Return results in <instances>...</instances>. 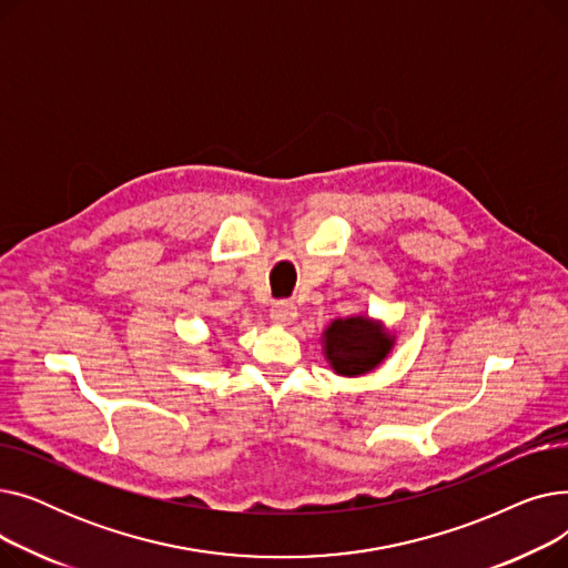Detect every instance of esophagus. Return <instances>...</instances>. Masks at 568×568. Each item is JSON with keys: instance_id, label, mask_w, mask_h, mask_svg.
I'll return each instance as SVG.
<instances>
[{"instance_id": "esophagus-1", "label": "esophagus", "mask_w": 568, "mask_h": 568, "mask_svg": "<svg viewBox=\"0 0 568 568\" xmlns=\"http://www.w3.org/2000/svg\"><path fill=\"white\" fill-rule=\"evenodd\" d=\"M272 320L278 324H292L296 320V306L287 300H281L272 306Z\"/></svg>"}]
</instances>
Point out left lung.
I'll return each instance as SVG.
<instances>
[{"instance_id": "1", "label": "left lung", "mask_w": 568, "mask_h": 568, "mask_svg": "<svg viewBox=\"0 0 568 568\" xmlns=\"http://www.w3.org/2000/svg\"><path fill=\"white\" fill-rule=\"evenodd\" d=\"M326 359L341 375H362L373 371L392 349V341L366 317L336 320L324 332Z\"/></svg>"}]
</instances>
